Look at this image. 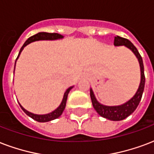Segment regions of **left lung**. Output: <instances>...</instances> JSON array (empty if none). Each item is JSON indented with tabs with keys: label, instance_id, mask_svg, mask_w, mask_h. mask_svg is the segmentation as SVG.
Listing matches in <instances>:
<instances>
[{
	"label": "left lung",
	"instance_id": "8db88e82",
	"mask_svg": "<svg viewBox=\"0 0 154 154\" xmlns=\"http://www.w3.org/2000/svg\"><path fill=\"white\" fill-rule=\"evenodd\" d=\"M114 45L116 47L124 46L125 48L131 50L132 53L134 54L137 58L140 64V82L139 87L132 98L127 101L126 103L119 106H106L100 103L97 100L92 88H90V98H91L94 108L98 112L99 116L105 119H109V120L119 121V120H123L128 116H130L131 114L133 113L139 105L141 97H142L143 92H144V89H145V73H144V64H143L142 57L140 55L137 48L128 39L122 38L120 36L115 37Z\"/></svg>",
	"mask_w": 154,
	"mask_h": 154
}]
</instances>
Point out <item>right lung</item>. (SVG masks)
Instances as JSON below:
<instances>
[{
	"label": "right lung",
	"instance_id": "right-lung-1",
	"mask_svg": "<svg viewBox=\"0 0 154 154\" xmlns=\"http://www.w3.org/2000/svg\"><path fill=\"white\" fill-rule=\"evenodd\" d=\"M64 38V36L60 34H57V33H47V32H39L36 35H33L31 37L28 38L27 40L26 41L25 43L23 44L21 49H20L19 53H18V56H17V59H16V61L17 60L19 57L20 54L22 51V50L24 49L26 46H27L28 44H30V43H33V42H35V41H39V40H57V39H62ZM16 61H15V65H16ZM15 65H14V70H15ZM74 86H70L69 88H68L65 92L64 94V97H63V99L61 101V103L60 104L58 107L56 109H55L53 111H51L50 113L44 114V115H37V114L31 113L30 111H26L23 106H22L21 104L19 103L21 108L24 112H25L28 116H30V118H32L33 119H35L36 121L40 122V123H45V122H49L53 120V119H56L57 118H59L60 116H61L63 111H64L65 106H66V102H67V98H68V95H69V93L70 90H72V88Z\"/></svg>",
	"mask_w": 154,
	"mask_h": 154
}]
</instances>
